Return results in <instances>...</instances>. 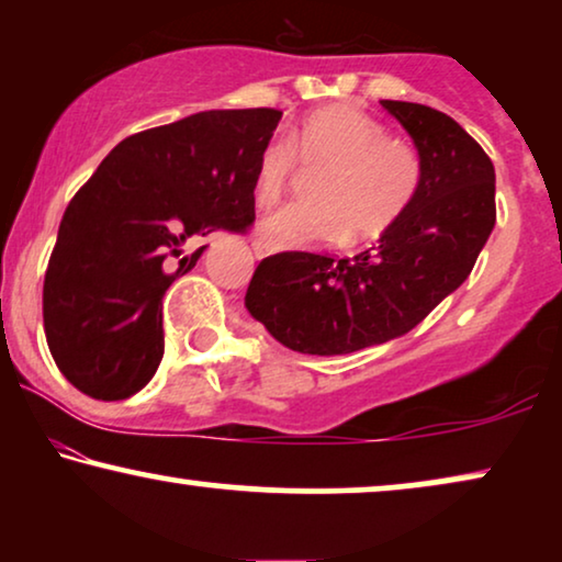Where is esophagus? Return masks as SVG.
I'll return each mask as SVG.
<instances>
[{"mask_svg": "<svg viewBox=\"0 0 562 562\" xmlns=\"http://www.w3.org/2000/svg\"><path fill=\"white\" fill-rule=\"evenodd\" d=\"M252 252H256V258H266L271 256L273 248L266 240H252Z\"/></svg>", "mask_w": 562, "mask_h": 562, "instance_id": "esophagus-1", "label": "esophagus"}]
</instances>
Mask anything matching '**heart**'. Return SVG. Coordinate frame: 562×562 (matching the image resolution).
<instances>
[{"label": "heart", "mask_w": 562, "mask_h": 562, "mask_svg": "<svg viewBox=\"0 0 562 562\" xmlns=\"http://www.w3.org/2000/svg\"><path fill=\"white\" fill-rule=\"evenodd\" d=\"M294 164L322 168L312 202L289 204L258 225L273 248L373 240L394 227L417 199L422 158L412 143L389 137L371 114L350 104H329L306 114L283 143H268L252 176V202L273 206L286 191Z\"/></svg>", "instance_id": "heart-1"}]
</instances>
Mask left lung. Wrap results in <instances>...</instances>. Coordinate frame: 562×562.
Segmentation results:
<instances>
[{"label": "left lung", "instance_id": "obj_1", "mask_svg": "<svg viewBox=\"0 0 562 562\" xmlns=\"http://www.w3.org/2000/svg\"><path fill=\"white\" fill-rule=\"evenodd\" d=\"M422 158L404 217L352 258L276 252L258 263L245 306L276 340L306 356H345L402 337L473 271L496 225L491 158L432 106L381 99Z\"/></svg>", "mask_w": 562, "mask_h": 562}]
</instances>
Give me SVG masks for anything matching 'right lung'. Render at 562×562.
<instances>
[{
  "label": "right lung",
  "instance_id": "add662e5",
  "mask_svg": "<svg viewBox=\"0 0 562 562\" xmlns=\"http://www.w3.org/2000/svg\"><path fill=\"white\" fill-rule=\"evenodd\" d=\"M281 112L210 110L114 145L76 191L43 283V325L58 371L81 394L120 402L164 358V294L196 266L214 229L256 220L252 176Z\"/></svg>",
  "mask_w": 562,
  "mask_h": 562
}]
</instances>
